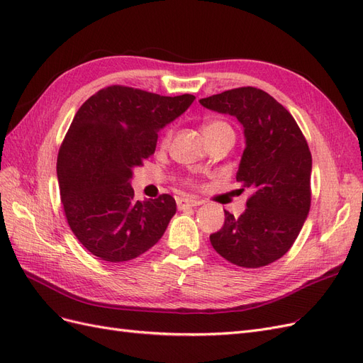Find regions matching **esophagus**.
I'll return each instance as SVG.
<instances>
[{"instance_id":"1","label":"esophagus","mask_w":363,"mask_h":363,"mask_svg":"<svg viewBox=\"0 0 363 363\" xmlns=\"http://www.w3.org/2000/svg\"><path fill=\"white\" fill-rule=\"evenodd\" d=\"M201 201L195 200V199H177V206L179 208H188V207H195L200 206Z\"/></svg>"}]
</instances>
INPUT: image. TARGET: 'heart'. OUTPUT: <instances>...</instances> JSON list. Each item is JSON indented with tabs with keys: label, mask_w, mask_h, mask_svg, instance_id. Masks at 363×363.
Wrapping results in <instances>:
<instances>
[{
	"label": "heart",
	"mask_w": 363,
	"mask_h": 363,
	"mask_svg": "<svg viewBox=\"0 0 363 363\" xmlns=\"http://www.w3.org/2000/svg\"><path fill=\"white\" fill-rule=\"evenodd\" d=\"M203 133L207 139H213L216 136L227 135V133L235 135L232 125L225 123V121H223V119H208L207 123H204V125H203ZM168 136H169V133L164 135V140L168 139Z\"/></svg>",
	"instance_id": "heart-1"
}]
</instances>
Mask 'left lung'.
<instances>
[{
	"mask_svg": "<svg viewBox=\"0 0 363 363\" xmlns=\"http://www.w3.org/2000/svg\"><path fill=\"white\" fill-rule=\"evenodd\" d=\"M200 103L242 124L247 145L236 180L240 191H251L239 218L224 211V225L211 235V244L233 265L267 267L286 255L309 213V145L294 116L257 87H236Z\"/></svg>",
	"mask_w": 363,
	"mask_h": 363,
	"instance_id": "obj_1",
	"label": "left lung"
}]
</instances>
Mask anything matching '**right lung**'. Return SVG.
I'll return each instance as SVG.
<instances>
[{
    "label": "right lung",
    "instance_id": "1",
    "mask_svg": "<svg viewBox=\"0 0 363 363\" xmlns=\"http://www.w3.org/2000/svg\"><path fill=\"white\" fill-rule=\"evenodd\" d=\"M184 94L163 96L113 84L75 113L57 156L67 221L98 259L127 262L159 242L177 206L168 194L135 201L130 179L156 150L157 133L194 103Z\"/></svg>",
    "mask_w": 363,
    "mask_h": 363
}]
</instances>
